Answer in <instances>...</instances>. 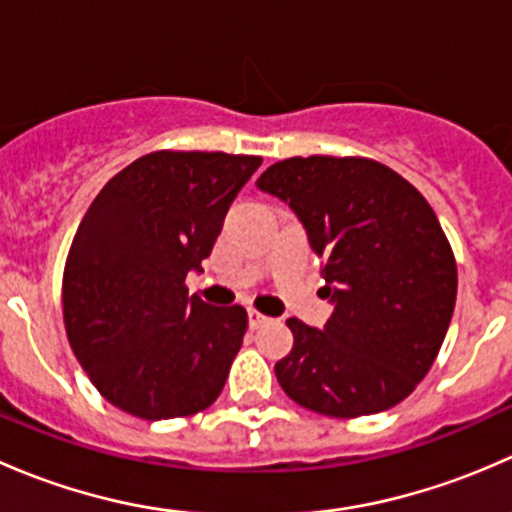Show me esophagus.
Wrapping results in <instances>:
<instances>
[{"mask_svg":"<svg viewBox=\"0 0 512 512\" xmlns=\"http://www.w3.org/2000/svg\"><path fill=\"white\" fill-rule=\"evenodd\" d=\"M267 322V317L265 314H260V312H255V309H247V324H250V329H257V327H262V324Z\"/></svg>","mask_w":512,"mask_h":512,"instance_id":"obj_1","label":"esophagus"}]
</instances>
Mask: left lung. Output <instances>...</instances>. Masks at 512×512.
Wrapping results in <instances>:
<instances>
[{
	"instance_id": "obj_1",
	"label": "left lung",
	"mask_w": 512,
	"mask_h": 512,
	"mask_svg": "<svg viewBox=\"0 0 512 512\" xmlns=\"http://www.w3.org/2000/svg\"><path fill=\"white\" fill-rule=\"evenodd\" d=\"M257 188L292 208L322 260V329L287 319L275 364L285 394L322 416L379 414L404 401L441 349L456 307V260L421 193L369 158L270 165Z\"/></svg>"
}]
</instances>
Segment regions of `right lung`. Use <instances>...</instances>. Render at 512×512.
I'll use <instances>...</instances> for the list:
<instances>
[{"label":"right lung","mask_w":512,"mask_h":512,"mask_svg":"<svg viewBox=\"0 0 512 512\" xmlns=\"http://www.w3.org/2000/svg\"><path fill=\"white\" fill-rule=\"evenodd\" d=\"M260 156L156 151L113 175L86 210L64 270V324L94 386L160 421L208 409L242 347L247 312L188 297Z\"/></svg>","instance_id":"right-lung-1"}]
</instances>
